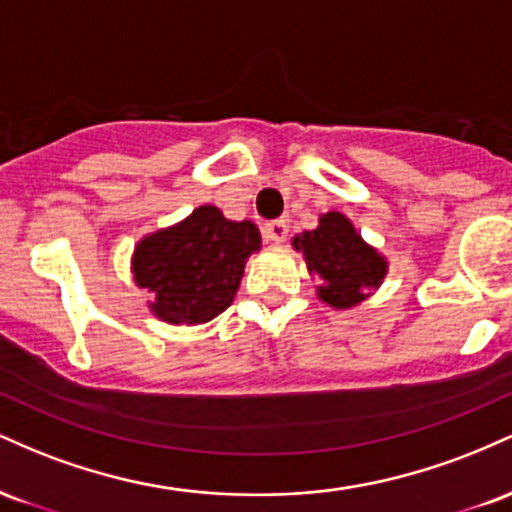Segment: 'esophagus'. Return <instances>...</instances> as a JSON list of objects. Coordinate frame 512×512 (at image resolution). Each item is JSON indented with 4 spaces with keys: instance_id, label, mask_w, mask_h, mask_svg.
I'll return each instance as SVG.
<instances>
[{
    "instance_id": "34e87169",
    "label": "esophagus",
    "mask_w": 512,
    "mask_h": 512,
    "mask_svg": "<svg viewBox=\"0 0 512 512\" xmlns=\"http://www.w3.org/2000/svg\"><path fill=\"white\" fill-rule=\"evenodd\" d=\"M262 233H264V238L272 240V243H284L286 236H289V223H286L284 219L269 221V223H264Z\"/></svg>"
}]
</instances>
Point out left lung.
I'll return each instance as SVG.
<instances>
[{"mask_svg":"<svg viewBox=\"0 0 512 512\" xmlns=\"http://www.w3.org/2000/svg\"><path fill=\"white\" fill-rule=\"evenodd\" d=\"M293 248L303 252L308 272L317 274V298L332 308H354L383 284L387 260L370 248L354 223L339 211H327L313 231L298 233Z\"/></svg>","mask_w":512,"mask_h":512,"instance_id":"8db88e82","label":"left lung"}]
</instances>
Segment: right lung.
I'll use <instances>...</instances> for the list:
<instances>
[{
    "mask_svg": "<svg viewBox=\"0 0 512 512\" xmlns=\"http://www.w3.org/2000/svg\"><path fill=\"white\" fill-rule=\"evenodd\" d=\"M262 248L252 221H228L202 204L185 221L142 238L132 255L139 289L154 293L151 313L170 325H202L233 303L245 262Z\"/></svg>",
    "mask_w": 512,
    "mask_h": 512,
    "instance_id": "right-lung-1",
    "label": "right lung"
}]
</instances>
